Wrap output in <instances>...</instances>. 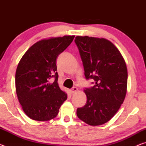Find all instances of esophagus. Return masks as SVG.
Instances as JSON below:
<instances>
[{
    "instance_id": "34e87169",
    "label": "esophagus",
    "mask_w": 146,
    "mask_h": 146,
    "mask_svg": "<svg viewBox=\"0 0 146 146\" xmlns=\"http://www.w3.org/2000/svg\"><path fill=\"white\" fill-rule=\"evenodd\" d=\"M78 91V88H76V87H73V88L71 90V93H75V92H76V91Z\"/></svg>"
}]
</instances>
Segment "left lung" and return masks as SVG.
Returning <instances> with one entry per match:
<instances>
[{
  "label": "left lung",
  "instance_id": "left-lung-1",
  "mask_svg": "<svg viewBox=\"0 0 146 146\" xmlns=\"http://www.w3.org/2000/svg\"><path fill=\"white\" fill-rule=\"evenodd\" d=\"M75 42L86 78L95 80V86L84 90L87 102L76 110V115L89 125H102L111 119L125 99L126 64L117 47L107 39L77 36Z\"/></svg>",
  "mask_w": 146,
  "mask_h": 146
}]
</instances>
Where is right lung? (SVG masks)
<instances>
[{
  "label": "right lung",
  "mask_w": 146,
  "mask_h": 146,
  "mask_svg": "<svg viewBox=\"0 0 146 146\" xmlns=\"http://www.w3.org/2000/svg\"><path fill=\"white\" fill-rule=\"evenodd\" d=\"M74 37L66 35L38 41L20 60L15 74L16 92L23 111L31 119H53L67 99V94L58 84L56 60Z\"/></svg>",
  "instance_id": "right-lung-1"
}]
</instances>
